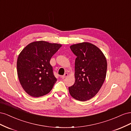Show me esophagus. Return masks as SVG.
<instances>
[{"instance_id":"34e87169","label":"esophagus","mask_w":131,"mask_h":131,"mask_svg":"<svg viewBox=\"0 0 131 131\" xmlns=\"http://www.w3.org/2000/svg\"><path fill=\"white\" fill-rule=\"evenodd\" d=\"M68 76V73H65L64 75H62V76H61V78L62 79H64L65 78H67Z\"/></svg>"}]
</instances>
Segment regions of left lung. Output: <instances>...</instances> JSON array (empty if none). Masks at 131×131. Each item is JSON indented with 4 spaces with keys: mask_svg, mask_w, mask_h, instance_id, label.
Masks as SVG:
<instances>
[{
    "mask_svg": "<svg viewBox=\"0 0 131 131\" xmlns=\"http://www.w3.org/2000/svg\"><path fill=\"white\" fill-rule=\"evenodd\" d=\"M77 56L75 62L74 84L69 87L71 96L75 100H90L101 89L106 74L107 62L102 51L89 42L70 46Z\"/></svg>",
    "mask_w": 131,
    "mask_h": 131,
    "instance_id": "1",
    "label": "left lung"
}]
</instances>
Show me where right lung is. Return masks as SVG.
<instances>
[{
  "label": "right lung",
  "instance_id": "right-lung-1",
  "mask_svg": "<svg viewBox=\"0 0 131 131\" xmlns=\"http://www.w3.org/2000/svg\"><path fill=\"white\" fill-rule=\"evenodd\" d=\"M61 46L59 43L34 41L19 53L17 61L18 77L22 88L30 96H44L52 89L57 79L50 61Z\"/></svg>",
  "mask_w": 131,
  "mask_h": 131
}]
</instances>
